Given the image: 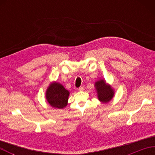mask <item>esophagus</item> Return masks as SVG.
<instances>
[{
  "label": "esophagus",
  "mask_w": 155,
  "mask_h": 155,
  "mask_svg": "<svg viewBox=\"0 0 155 155\" xmlns=\"http://www.w3.org/2000/svg\"><path fill=\"white\" fill-rule=\"evenodd\" d=\"M84 87H79V88H78V91H84Z\"/></svg>",
  "instance_id": "esophagus-1"
}]
</instances>
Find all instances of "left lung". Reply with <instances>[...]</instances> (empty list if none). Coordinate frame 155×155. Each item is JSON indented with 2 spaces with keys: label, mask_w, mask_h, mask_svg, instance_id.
Wrapping results in <instances>:
<instances>
[{
  "label": "left lung",
  "mask_w": 155,
  "mask_h": 155,
  "mask_svg": "<svg viewBox=\"0 0 155 155\" xmlns=\"http://www.w3.org/2000/svg\"><path fill=\"white\" fill-rule=\"evenodd\" d=\"M94 87L97 93L98 99L102 103H108L113 98L114 90L104 79L97 81L94 83Z\"/></svg>",
  "instance_id": "obj_1"
}]
</instances>
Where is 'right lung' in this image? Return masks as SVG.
I'll use <instances>...</instances> for the list:
<instances>
[{"label":"right lung","mask_w":155,"mask_h":155,"mask_svg":"<svg viewBox=\"0 0 155 155\" xmlns=\"http://www.w3.org/2000/svg\"><path fill=\"white\" fill-rule=\"evenodd\" d=\"M70 93L62 85L57 82H52L46 91V99L52 107L63 108L68 104Z\"/></svg>","instance_id":"1"}]
</instances>
